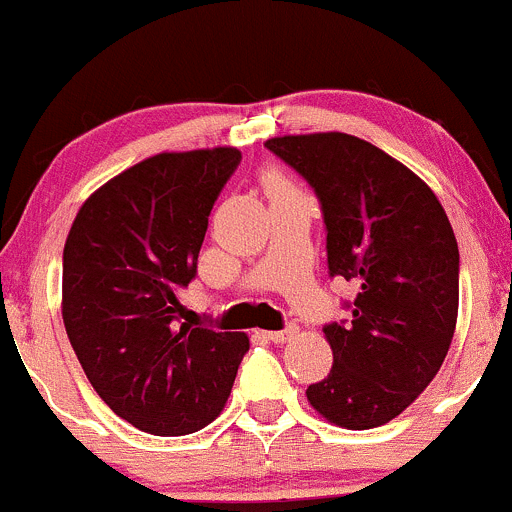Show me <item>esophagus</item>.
<instances>
[{
  "mask_svg": "<svg viewBox=\"0 0 512 512\" xmlns=\"http://www.w3.org/2000/svg\"><path fill=\"white\" fill-rule=\"evenodd\" d=\"M295 333H298V328H295V325H286L283 330H271V333H266V337L271 342H276V345H283V342L291 340Z\"/></svg>",
  "mask_w": 512,
  "mask_h": 512,
  "instance_id": "obj_1",
  "label": "esophagus"
}]
</instances>
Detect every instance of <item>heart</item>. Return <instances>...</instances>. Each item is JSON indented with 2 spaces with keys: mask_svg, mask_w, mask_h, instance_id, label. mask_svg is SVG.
<instances>
[{
  "mask_svg": "<svg viewBox=\"0 0 512 512\" xmlns=\"http://www.w3.org/2000/svg\"><path fill=\"white\" fill-rule=\"evenodd\" d=\"M266 187H268V189H276V187H288V184L283 182L281 177H268V179H266Z\"/></svg>",
  "mask_w": 512,
  "mask_h": 512,
  "instance_id": "heart-1",
  "label": "heart"
}]
</instances>
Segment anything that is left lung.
Returning <instances> with one entry per match:
<instances>
[{
    "label": "left lung",
    "mask_w": 512,
    "mask_h": 512,
    "mask_svg": "<svg viewBox=\"0 0 512 512\" xmlns=\"http://www.w3.org/2000/svg\"><path fill=\"white\" fill-rule=\"evenodd\" d=\"M266 147L315 189L328 273L357 286L352 318L323 328L333 370L308 387L318 414L374 429L429 387L458 315V244L436 194L409 167L345 133L283 135Z\"/></svg>",
    "instance_id": "obj_1"
}]
</instances>
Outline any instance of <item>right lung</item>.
Returning <instances> with one entry per match:
<instances>
[{"instance_id": "right-lung-1", "label": "right lung", "mask_w": 512, "mask_h": 512, "mask_svg": "<svg viewBox=\"0 0 512 512\" xmlns=\"http://www.w3.org/2000/svg\"><path fill=\"white\" fill-rule=\"evenodd\" d=\"M236 147L160 152L83 202L63 246V325L98 397L155 436L204 429L224 409L244 333L179 323Z\"/></svg>"}]
</instances>
